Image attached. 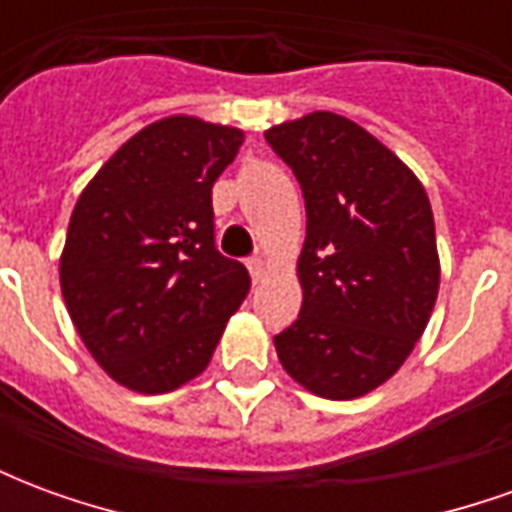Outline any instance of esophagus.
<instances>
[{"label":"esophagus","instance_id":"esophagus-1","mask_svg":"<svg viewBox=\"0 0 512 512\" xmlns=\"http://www.w3.org/2000/svg\"><path fill=\"white\" fill-rule=\"evenodd\" d=\"M246 268H249V274H252V279H255V282H260V279L266 277V260H263V257L260 255H255V257H249V260H246Z\"/></svg>","mask_w":512,"mask_h":512}]
</instances>
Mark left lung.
<instances>
[{
	"mask_svg": "<svg viewBox=\"0 0 512 512\" xmlns=\"http://www.w3.org/2000/svg\"><path fill=\"white\" fill-rule=\"evenodd\" d=\"M266 142L293 169L307 208L304 301L274 337L279 362L315 395H367L406 362L436 304L428 194L376 136L332 112L268 128Z\"/></svg>",
	"mask_w": 512,
	"mask_h": 512,
	"instance_id": "obj_1",
	"label": "left lung"
}]
</instances>
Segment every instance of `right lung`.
<instances>
[{"label":"right lung","instance_id":"right-lung-1","mask_svg":"<svg viewBox=\"0 0 512 512\" xmlns=\"http://www.w3.org/2000/svg\"><path fill=\"white\" fill-rule=\"evenodd\" d=\"M244 131L167 117L131 136L73 208L60 285L71 321L117 384L172 392L208 367L249 293L216 249L211 189Z\"/></svg>","mask_w":512,"mask_h":512}]
</instances>
